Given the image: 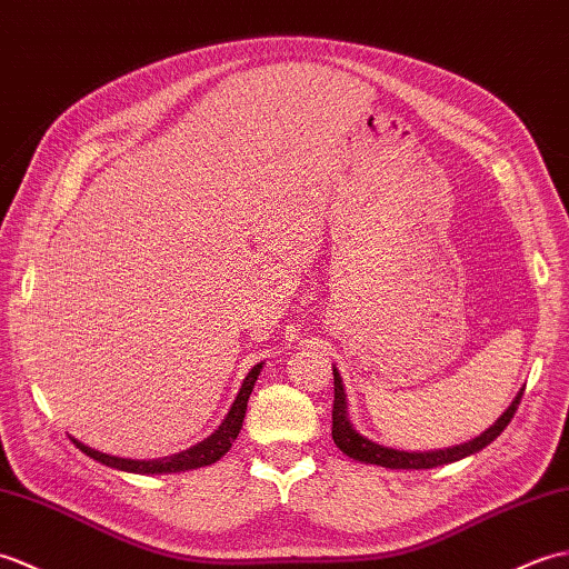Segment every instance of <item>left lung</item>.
<instances>
[{
	"label": "left lung",
	"instance_id": "obj_1",
	"mask_svg": "<svg viewBox=\"0 0 569 569\" xmlns=\"http://www.w3.org/2000/svg\"><path fill=\"white\" fill-rule=\"evenodd\" d=\"M521 397H523V389L516 395L511 407L499 416L497 423L489 426L482 436H477L475 440H470V443L446 448V450H431V452H403V450H391L385 446H377V443H372V440L362 438L356 428L350 426L348 411H346V391H343V385H340L338 370L333 368V413H331L333 431L331 433H333V443L352 460L389 467V470H431V467L462 460L467 456H472V452H479L482 448H487L491 440H495L503 431V428L509 426L516 409H519Z\"/></svg>",
	"mask_w": 569,
	"mask_h": 569
}]
</instances>
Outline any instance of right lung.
Returning <instances> with one entry per match:
<instances>
[{
	"mask_svg": "<svg viewBox=\"0 0 569 569\" xmlns=\"http://www.w3.org/2000/svg\"><path fill=\"white\" fill-rule=\"evenodd\" d=\"M260 370H262V362L256 365V368L248 372V377L243 380L241 391H238V397L233 401L229 416H226L223 423L219 426V431L211 433L207 440H201V443H197L194 448H189L184 452H178V456H172V458H162V460H126V458L104 456V452L87 448L84 443H80V440H74V438H70V440L84 452V456H90L92 460L102 462L107 467H117V470H123V472L162 475V472L197 470V467H204V465H211V462L221 460L226 452L231 450L233 440L238 438V433H241V428H243L248 397H250V391H252V385H256V380H258Z\"/></svg>",
	"mask_w": 569,
	"mask_h": 569,
	"instance_id": "right-lung-1",
	"label": "right lung"
}]
</instances>
